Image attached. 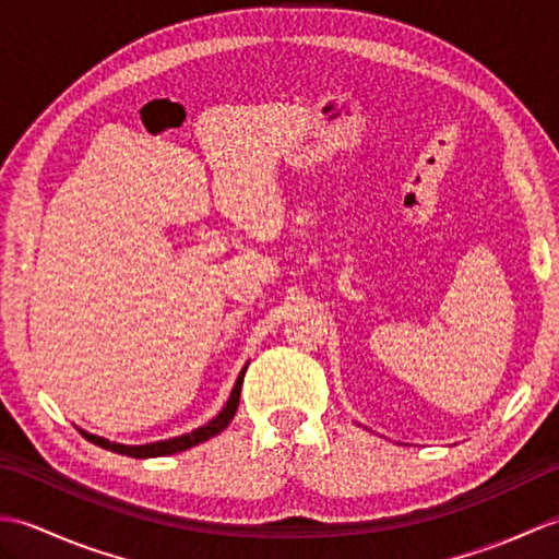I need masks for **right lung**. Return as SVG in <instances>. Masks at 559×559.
<instances>
[{
    "label": "right lung",
    "instance_id": "right-lung-1",
    "mask_svg": "<svg viewBox=\"0 0 559 559\" xmlns=\"http://www.w3.org/2000/svg\"><path fill=\"white\" fill-rule=\"evenodd\" d=\"M247 370V367H245ZM245 370L237 377V382L233 386V394L225 403V408L213 418L211 423H206L204 427H199V430L189 432V435H180V437H173V439H165V442H153V444H141V447H127V444H115L108 442V439L96 437V435H88V432H81L83 437L88 439V442L98 444L103 449H110L115 454H124V456H132V459H153V456H168L175 454V451H185L189 447H194L199 442H206L209 437H216L218 432H223L225 427L230 425V420L235 418V411L240 406V391H242V379H245Z\"/></svg>",
    "mask_w": 559,
    "mask_h": 559
}]
</instances>
